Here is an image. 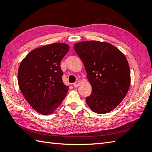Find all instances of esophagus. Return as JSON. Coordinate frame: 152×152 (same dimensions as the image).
I'll return each instance as SVG.
<instances>
[{
	"mask_svg": "<svg viewBox=\"0 0 152 152\" xmlns=\"http://www.w3.org/2000/svg\"><path fill=\"white\" fill-rule=\"evenodd\" d=\"M80 81H77V82H76L75 83H74L73 85H74V87H75V88H77V87H78L79 85H80Z\"/></svg>",
	"mask_w": 152,
	"mask_h": 152,
	"instance_id": "34e87169",
	"label": "esophagus"
}]
</instances>
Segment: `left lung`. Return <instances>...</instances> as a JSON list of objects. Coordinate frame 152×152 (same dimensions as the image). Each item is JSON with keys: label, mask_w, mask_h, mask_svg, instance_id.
Returning a JSON list of instances; mask_svg holds the SVG:
<instances>
[{"label": "left lung", "mask_w": 152, "mask_h": 152, "mask_svg": "<svg viewBox=\"0 0 152 152\" xmlns=\"http://www.w3.org/2000/svg\"><path fill=\"white\" fill-rule=\"evenodd\" d=\"M74 50L84 63L92 87L86 103L98 114L113 111L126 96L130 85L125 55L113 45L97 41L76 43Z\"/></svg>", "instance_id": "obj_1"}]
</instances>
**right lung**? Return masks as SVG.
<instances>
[{"instance_id":"obj_1","label":"right lung","mask_w":152,"mask_h":152,"mask_svg":"<svg viewBox=\"0 0 152 152\" xmlns=\"http://www.w3.org/2000/svg\"><path fill=\"white\" fill-rule=\"evenodd\" d=\"M69 45L52 43L32 50L21 62L18 72L21 92L39 113L54 112L66 97L68 86L62 82L61 62Z\"/></svg>"}]
</instances>
